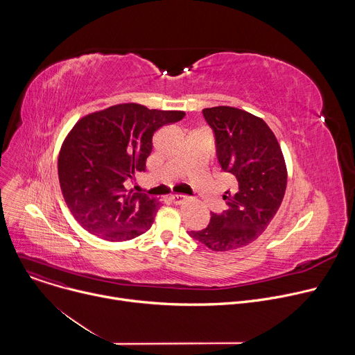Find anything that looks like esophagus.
<instances>
[{"label": "esophagus", "mask_w": 355, "mask_h": 355, "mask_svg": "<svg viewBox=\"0 0 355 355\" xmlns=\"http://www.w3.org/2000/svg\"><path fill=\"white\" fill-rule=\"evenodd\" d=\"M173 204H175V205H180V204H184V202H187L188 200V196H185V195H178V193H174V195H170V198H168Z\"/></svg>", "instance_id": "esophagus-1"}]
</instances>
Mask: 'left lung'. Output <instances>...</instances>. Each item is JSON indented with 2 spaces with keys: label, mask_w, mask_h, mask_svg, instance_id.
<instances>
[{
  "label": "left lung",
  "mask_w": 355,
  "mask_h": 355,
  "mask_svg": "<svg viewBox=\"0 0 355 355\" xmlns=\"http://www.w3.org/2000/svg\"><path fill=\"white\" fill-rule=\"evenodd\" d=\"M202 114L214 132L218 163L236 178V188L223 195L227 209L211 212L208 227L189 236L214 251H229L256 240L272 220L285 195L286 167L263 119L232 107Z\"/></svg>",
  "instance_id": "1"
}]
</instances>
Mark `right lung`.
Instances as JSON below:
<instances>
[{"instance_id":"obj_1","label":"right lung","mask_w":355,"mask_h":355,"mask_svg":"<svg viewBox=\"0 0 355 355\" xmlns=\"http://www.w3.org/2000/svg\"><path fill=\"white\" fill-rule=\"evenodd\" d=\"M184 116L181 111L119 104L74 125L58 170L66 204L85 230L108 241H126L151 227L162 204L128 191L125 182L146 170L155 132Z\"/></svg>"}]
</instances>
